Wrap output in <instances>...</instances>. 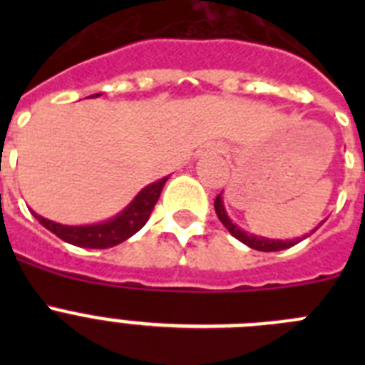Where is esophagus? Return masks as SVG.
<instances>
[{
	"mask_svg": "<svg viewBox=\"0 0 365 365\" xmlns=\"http://www.w3.org/2000/svg\"><path fill=\"white\" fill-rule=\"evenodd\" d=\"M215 150H217L219 153H225V148H221V146H219V148H215Z\"/></svg>",
	"mask_w": 365,
	"mask_h": 365,
	"instance_id": "esophagus-1",
	"label": "esophagus"
}]
</instances>
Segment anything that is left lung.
Instances as JSON below:
<instances>
[{
  "mask_svg": "<svg viewBox=\"0 0 365 365\" xmlns=\"http://www.w3.org/2000/svg\"><path fill=\"white\" fill-rule=\"evenodd\" d=\"M214 206H215V214H217L219 221L225 225V228H227V230L234 235L235 240H240L243 245L254 248V250H259V252H278V250H285V248H291V247H294V245H298L299 241H303L309 235V234L302 235V237H294V240H270V237H263V235L250 234V232H247V230H243L241 227H237V225H235V222H232V219L228 217L227 208H225V201H222V193H219L217 197H215ZM320 225H318V227H320Z\"/></svg>",
  "mask_w": 365,
  "mask_h": 365,
  "instance_id": "8db88e82",
  "label": "left lung"
}]
</instances>
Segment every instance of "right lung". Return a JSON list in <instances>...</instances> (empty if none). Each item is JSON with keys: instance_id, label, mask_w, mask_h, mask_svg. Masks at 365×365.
<instances>
[{"instance_id": "right-lung-1", "label": "right lung", "mask_w": 365, "mask_h": 365, "mask_svg": "<svg viewBox=\"0 0 365 365\" xmlns=\"http://www.w3.org/2000/svg\"><path fill=\"white\" fill-rule=\"evenodd\" d=\"M93 96H100V93ZM170 177V175H168ZM168 177L155 180L151 185L144 186L140 192L131 199L128 206H124L117 215L106 219L100 222H89V225H62V222L51 221V219L38 215L36 212L31 210L32 215L43 225L47 230L56 234L60 240L66 243L74 245L82 248H109L115 245H120L122 241L130 240L131 235L137 234L140 228L146 225L153 212L155 205L159 201L163 186L166 185Z\"/></svg>"}]
</instances>
